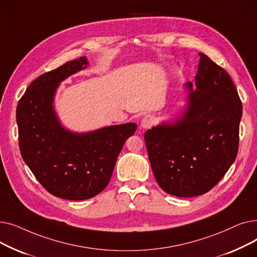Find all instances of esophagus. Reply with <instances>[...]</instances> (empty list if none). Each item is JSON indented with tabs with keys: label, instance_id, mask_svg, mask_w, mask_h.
Segmentation results:
<instances>
[{
	"label": "esophagus",
	"instance_id": "obj_1",
	"mask_svg": "<svg viewBox=\"0 0 257 257\" xmlns=\"http://www.w3.org/2000/svg\"><path fill=\"white\" fill-rule=\"evenodd\" d=\"M154 121H155V119H154L153 115L148 114V115H145V116L143 117V119H142V121H141V126H142L143 128H145V129L150 128V127L154 124Z\"/></svg>",
	"mask_w": 257,
	"mask_h": 257
}]
</instances>
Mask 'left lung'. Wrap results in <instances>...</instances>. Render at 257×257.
Instances as JSON below:
<instances>
[{
	"label": "left lung",
	"instance_id": "8db88e82",
	"mask_svg": "<svg viewBox=\"0 0 257 257\" xmlns=\"http://www.w3.org/2000/svg\"><path fill=\"white\" fill-rule=\"evenodd\" d=\"M181 118L145 133L152 171L170 195L195 197L210 191L234 163L242 105L230 76L200 53L196 89L188 82Z\"/></svg>",
	"mask_w": 257,
	"mask_h": 257
}]
</instances>
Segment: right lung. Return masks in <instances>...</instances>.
Listing matches in <instances>:
<instances>
[{
    "label": "right lung",
    "mask_w": 257,
    "mask_h": 257,
    "mask_svg": "<svg viewBox=\"0 0 257 257\" xmlns=\"http://www.w3.org/2000/svg\"><path fill=\"white\" fill-rule=\"evenodd\" d=\"M87 65L67 61L36 78L17 107L19 146L26 165L46 190L66 200H85L109 182L117 156L137 125L127 123L77 134L64 129L53 109L58 84Z\"/></svg>",
    "instance_id": "obj_1"
}]
</instances>
